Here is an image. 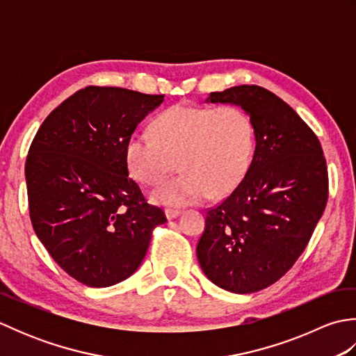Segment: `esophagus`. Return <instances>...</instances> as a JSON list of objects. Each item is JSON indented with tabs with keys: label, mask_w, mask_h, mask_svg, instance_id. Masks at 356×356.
Here are the masks:
<instances>
[{
	"label": "esophagus",
	"mask_w": 356,
	"mask_h": 356,
	"mask_svg": "<svg viewBox=\"0 0 356 356\" xmlns=\"http://www.w3.org/2000/svg\"><path fill=\"white\" fill-rule=\"evenodd\" d=\"M165 216L168 220H171V218H176L177 216H180V211L179 209H165Z\"/></svg>",
	"instance_id": "34e87169"
}]
</instances>
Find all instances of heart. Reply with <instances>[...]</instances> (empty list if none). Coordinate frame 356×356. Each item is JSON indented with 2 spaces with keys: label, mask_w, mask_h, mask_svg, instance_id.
Segmentation results:
<instances>
[{
  "label": "heart",
  "mask_w": 356,
  "mask_h": 356,
  "mask_svg": "<svg viewBox=\"0 0 356 356\" xmlns=\"http://www.w3.org/2000/svg\"><path fill=\"white\" fill-rule=\"evenodd\" d=\"M254 145L252 120L240 107L179 104L156 119L153 134L130 136L125 162L134 180L154 186L177 161L182 174L149 195L157 205L177 208L231 193L249 170Z\"/></svg>",
  "instance_id": "1"
}]
</instances>
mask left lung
I'll return each instance as SVG.
<instances>
[{
  "label": "left lung",
  "mask_w": 356,
  "mask_h": 356,
  "mask_svg": "<svg viewBox=\"0 0 356 356\" xmlns=\"http://www.w3.org/2000/svg\"><path fill=\"white\" fill-rule=\"evenodd\" d=\"M205 102L245 110L255 149L236 190L207 213L197 259L216 286L257 292L282 278L311 240L327 203L326 159L305 120L266 88L231 87Z\"/></svg>",
  "instance_id": "8db88e82"
}]
</instances>
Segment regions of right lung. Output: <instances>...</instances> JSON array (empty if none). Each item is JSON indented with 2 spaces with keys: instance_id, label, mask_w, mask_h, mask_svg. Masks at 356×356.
Instances as JSON below:
<instances>
[{
  "instance_id": "add662e5",
  "label": "right lung",
  "mask_w": 356,
  "mask_h": 356,
  "mask_svg": "<svg viewBox=\"0 0 356 356\" xmlns=\"http://www.w3.org/2000/svg\"><path fill=\"white\" fill-rule=\"evenodd\" d=\"M162 102L163 95L90 86L53 110L30 145V220L51 259L82 284L107 287L133 275L153 229L166 222L125 162L136 127Z\"/></svg>"
}]
</instances>
